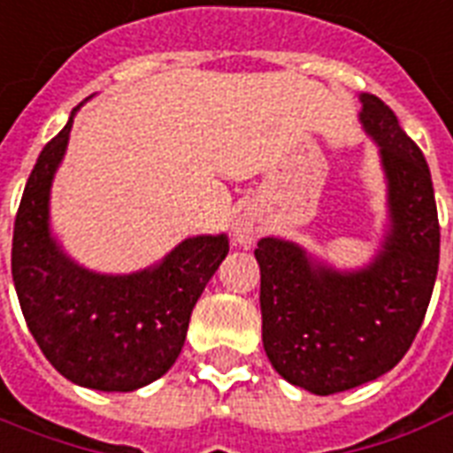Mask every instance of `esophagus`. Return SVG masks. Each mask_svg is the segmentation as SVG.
<instances>
[{
	"label": "esophagus",
	"mask_w": 453,
	"mask_h": 453,
	"mask_svg": "<svg viewBox=\"0 0 453 453\" xmlns=\"http://www.w3.org/2000/svg\"><path fill=\"white\" fill-rule=\"evenodd\" d=\"M234 238H236V243L241 245H250L255 241V226L248 219H238L236 226H234Z\"/></svg>",
	"instance_id": "obj_1"
}]
</instances>
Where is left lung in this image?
<instances>
[{"mask_svg": "<svg viewBox=\"0 0 453 453\" xmlns=\"http://www.w3.org/2000/svg\"><path fill=\"white\" fill-rule=\"evenodd\" d=\"M357 114L379 147L386 177V231L370 264L336 269L295 241L266 236L262 271V342L285 381L334 395L374 381L410 350L440 264L433 180L421 150L388 104L360 93Z\"/></svg>", "mask_w": 453, "mask_h": 453, "instance_id": "obj_1", "label": "left lung"}]
</instances>
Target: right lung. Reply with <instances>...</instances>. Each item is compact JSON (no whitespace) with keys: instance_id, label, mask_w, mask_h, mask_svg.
<instances>
[{"instance_id":"1","label":"right lung","mask_w":453,"mask_h":453,"mask_svg":"<svg viewBox=\"0 0 453 453\" xmlns=\"http://www.w3.org/2000/svg\"><path fill=\"white\" fill-rule=\"evenodd\" d=\"M79 107L43 147L25 184L11 273L46 360L83 388L128 393L175 365L191 311L229 252V238H184L161 262L133 273H97L74 262L50 231V187Z\"/></svg>"}]
</instances>
